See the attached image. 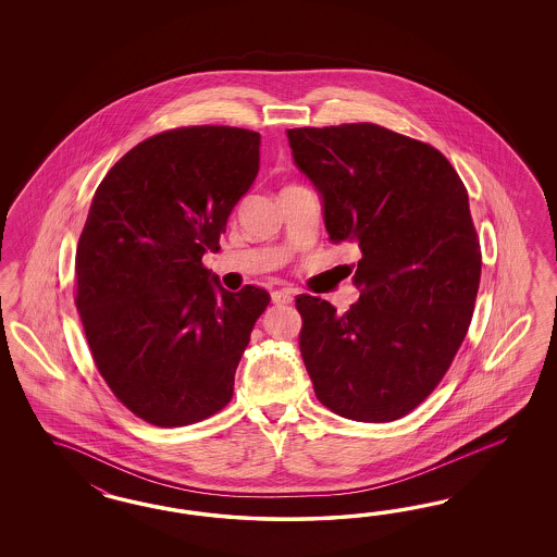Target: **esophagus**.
<instances>
[{
  "mask_svg": "<svg viewBox=\"0 0 557 557\" xmlns=\"http://www.w3.org/2000/svg\"><path fill=\"white\" fill-rule=\"evenodd\" d=\"M271 302L275 306H286L294 302V292L292 289H277L271 294Z\"/></svg>",
  "mask_w": 557,
  "mask_h": 557,
  "instance_id": "obj_1",
  "label": "esophagus"
}]
</instances>
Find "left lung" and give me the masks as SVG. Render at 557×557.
Wrapping results in <instances>:
<instances>
[{"label": "left lung", "mask_w": 557, "mask_h": 557, "mask_svg": "<svg viewBox=\"0 0 557 557\" xmlns=\"http://www.w3.org/2000/svg\"><path fill=\"white\" fill-rule=\"evenodd\" d=\"M287 140L329 238L361 251V296L345 314L296 298L304 366L338 417L396 421L435 389L472 322L482 255L468 189L437 149L370 122L292 128Z\"/></svg>", "instance_id": "obj_1"}]
</instances>
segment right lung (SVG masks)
<instances>
[{
    "label": "right lung",
    "mask_w": 557,
    "mask_h": 557,
    "mask_svg": "<svg viewBox=\"0 0 557 557\" xmlns=\"http://www.w3.org/2000/svg\"><path fill=\"white\" fill-rule=\"evenodd\" d=\"M261 136L187 126L151 136L101 180L75 255L77 312L101 377L154 426L231 403L235 371L270 304L202 265L253 186Z\"/></svg>",
    "instance_id": "obj_1"
}]
</instances>
